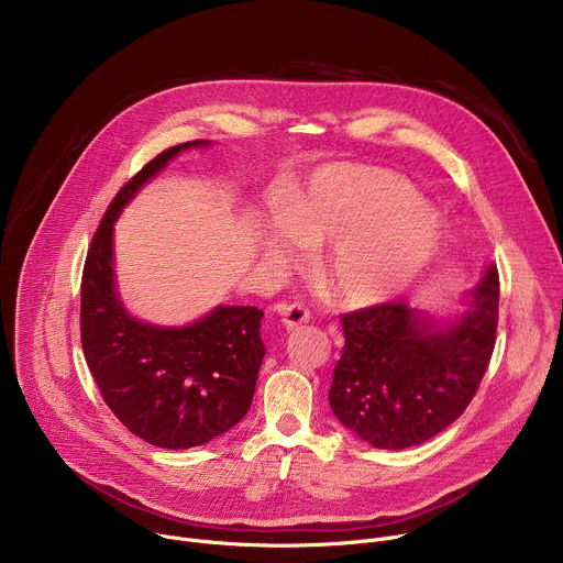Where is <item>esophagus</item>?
<instances>
[{
    "label": "esophagus",
    "instance_id": "esophagus-1",
    "mask_svg": "<svg viewBox=\"0 0 563 563\" xmlns=\"http://www.w3.org/2000/svg\"><path fill=\"white\" fill-rule=\"evenodd\" d=\"M276 311L280 316V323L285 330H296V328L309 323V309L300 302H291V305L280 302V305H276Z\"/></svg>",
    "mask_w": 563,
    "mask_h": 563
}]
</instances>
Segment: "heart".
I'll return each mask as SVG.
<instances>
[{"instance_id": "heart-1", "label": "heart", "mask_w": 563, "mask_h": 563, "mask_svg": "<svg viewBox=\"0 0 563 563\" xmlns=\"http://www.w3.org/2000/svg\"><path fill=\"white\" fill-rule=\"evenodd\" d=\"M443 222L404 178L358 165L320 169L261 238L263 254L296 263L318 247V274L343 307H369L408 289L439 256Z\"/></svg>"}]
</instances>
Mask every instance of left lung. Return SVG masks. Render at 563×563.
I'll use <instances>...</instances> for the list:
<instances>
[{
  "instance_id": "left-lung-1",
  "label": "left lung",
  "mask_w": 563,
  "mask_h": 563,
  "mask_svg": "<svg viewBox=\"0 0 563 563\" xmlns=\"http://www.w3.org/2000/svg\"><path fill=\"white\" fill-rule=\"evenodd\" d=\"M465 311L434 318L404 302L341 316L345 347L330 406L365 443L404 450L456 421L484 378L497 334L499 272L488 265Z\"/></svg>"
}]
</instances>
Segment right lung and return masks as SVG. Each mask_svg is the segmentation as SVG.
Wrapping results in <instances>:
<instances>
[{
  "mask_svg": "<svg viewBox=\"0 0 563 563\" xmlns=\"http://www.w3.org/2000/svg\"><path fill=\"white\" fill-rule=\"evenodd\" d=\"M194 140L153 157L113 198L87 254L79 332L104 404L129 432L151 445L187 450L243 421L256 391L265 343L263 311L218 305L196 323L163 328L131 316L113 269V227L135 194Z\"/></svg>",
  "mask_w": 563,
  "mask_h": 563,
  "instance_id": "1",
  "label": "right lung"
}]
</instances>
